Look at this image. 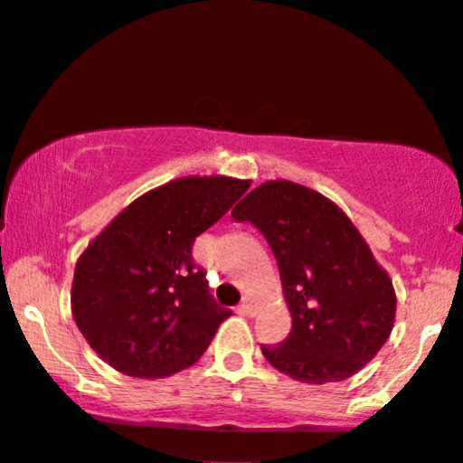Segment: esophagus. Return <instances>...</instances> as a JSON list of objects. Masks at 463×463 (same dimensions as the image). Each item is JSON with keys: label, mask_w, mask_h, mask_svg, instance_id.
I'll use <instances>...</instances> for the list:
<instances>
[{"label": "esophagus", "mask_w": 463, "mask_h": 463, "mask_svg": "<svg viewBox=\"0 0 463 463\" xmlns=\"http://www.w3.org/2000/svg\"><path fill=\"white\" fill-rule=\"evenodd\" d=\"M239 311H241L243 316H254V305H251L250 296H243L241 305H239Z\"/></svg>", "instance_id": "34e87169"}]
</instances>
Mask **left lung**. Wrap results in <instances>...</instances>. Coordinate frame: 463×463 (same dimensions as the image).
<instances>
[{
  "instance_id": "obj_1",
  "label": "left lung",
  "mask_w": 463,
  "mask_h": 463,
  "mask_svg": "<svg viewBox=\"0 0 463 463\" xmlns=\"http://www.w3.org/2000/svg\"><path fill=\"white\" fill-rule=\"evenodd\" d=\"M273 250L292 330L262 354L303 383L349 379L383 347L396 317L390 275L341 207L300 184L275 180L232 209Z\"/></svg>"
}]
</instances>
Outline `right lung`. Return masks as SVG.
<instances>
[{"instance_id":"1","label":"right lung","mask_w":463,"mask_h":463,"mask_svg":"<svg viewBox=\"0 0 463 463\" xmlns=\"http://www.w3.org/2000/svg\"><path fill=\"white\" fill-rule=\"evenodd\" d=\"M250 188L248 180L182 177L141 194L78 258L71 313L101 360L128 377L193 366L231 317L193 260L194 239Z\"/></svg>"}]
</instances>
